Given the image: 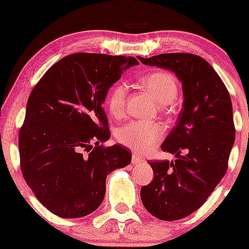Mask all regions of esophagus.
Instances as JSON below:
<instances>
[{"label": "esophagus", "mask_w": 249, "mask_h": 249, "mask_svg": "<svg viewBox=\"0 0 249 249\" xmlns=\"http://www.w3.org/2000/svg\"><path fill=\"white\" fill-rule=\"evenodd\" d=\"M144 161V159H143L142 157H141V155H139V154H132V158H131V162L134 165H136V164H141V162H143Z\"/></svg>", "instance_id": "obj_1"}]
</instances>
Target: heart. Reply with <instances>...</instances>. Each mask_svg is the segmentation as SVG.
<instances>
[{"label": "heart", "mask_w": 249, "mask_h": 249, "mask_svg": "<svg viewBox=\"0 0 249 249\" xmlns=\"http://www.w3.org/2000/svg\"><path fill=\"white\" fill-rule=\"evenodd\" d=\"M150 95L162 106L172 104L178 95V83L172 73L154 71L140 80ZM127 89L124 84H115L107 97V106L113 118L122 119L125 115ZM164 136V126L160 123L132 122L123 126L118 132V141L134 152L144 153L153 149Z\"/></svg>", "instance_id": "obj_1"}]
</instances>
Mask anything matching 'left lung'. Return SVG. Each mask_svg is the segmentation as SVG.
Returning <instances> with one entry per match:
<instances>
[{"label": "left lung", "instance_id": "left-lung-1", "mask_svg": "<svg viewBox=\"0 0 249 249\" xmlns=\"http://www.w3.org/2000/svg\"><path fill=\"white\" fill-rule=\"evenodd\" d=\"M139 59L171 70L182 82L183 109L161 144L177 159L149 161L154 179L141 189L150 214L182 219L201 207L227 172L235 142L231 99L217 72L199 55L169 53Z\"/></svg>", "mask_w": 249, "mask_h": 249}]
</instances>
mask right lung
I'll return each mask as SVG.
<instances>
[{"instance_id": "obj_1", "label": "right lung", "mask_w": 249, "mask_h": 249, "mask_svg": "<svg viewBox=\"0 0 249 249\" xmlns=\"http://www.w3.org/2000/svg\"><path fill=\"white\" fill-rule=\"evenodd\" d=\"M132 56L76 53L53 65L35 85L19 130L20 169L39 202L61 218L97 210L107 175L131 162L110 136L102 108L107 91Z\"/></svg>"}]
</instances>
